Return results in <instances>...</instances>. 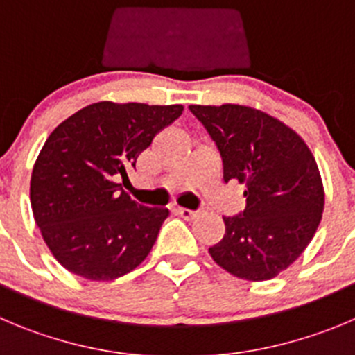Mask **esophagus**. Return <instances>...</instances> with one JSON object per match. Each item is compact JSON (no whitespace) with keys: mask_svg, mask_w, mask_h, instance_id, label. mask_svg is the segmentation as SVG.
<instances>
[{"mask_svg":"<svg viewBox=\"0 0 355 355\" xmlns=\"http://www.w3.org/2000/svg\"><path fill=\"white\" fill-rule=\"evenodd\" d=\"M177 214L180 215L182 218H185V220H193V218H196L198 215H200V211L187 210V208H177Z\"/></svg>","mask_w":355,"mask_h":355,"instance_id":"34e87169","label":"esophagus"}]
</instances>
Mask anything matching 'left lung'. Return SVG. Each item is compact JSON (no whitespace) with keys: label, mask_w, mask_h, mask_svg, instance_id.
<instances>
[{"label":"left lung","mask_w":355,"mask_h":355,"mask_svg":"<svg viewBox=\"0 0 355 355\" xmlns=\"http://www.w3.org/2000/svg\"><path fill=\"white\" fill-rule=\"evenodd\" d=\"M189 110L205 125L224 164V182L243 184L247 207L224 217L226 234L211 259L243 280H270L312 241L324 210V187L308 145L278 119L243 105Z\"/></svg>","instance_id":"8db88e82"}]
</instances>
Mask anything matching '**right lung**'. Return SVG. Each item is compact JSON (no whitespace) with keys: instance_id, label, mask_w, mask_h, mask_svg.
I'll return each mask as SVG.
<instances>
[{"instance_id":"obj_1","label":"right lung","mask_w":355,"mask_h":355,"mask_svg":"<svg viewBox=\"0 0 355 355\" xmlns=\"http://www.w3.org/2000/svg\"><path fill=\"white\" fill-rule=\"evenodd\" d=\"M182 105L99 101L51 132L33 166V215L52 256L85 280H115L148 256L168 208H147L119 178Z\"/></svg>"}]
</instances>
